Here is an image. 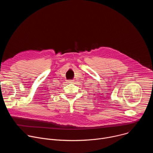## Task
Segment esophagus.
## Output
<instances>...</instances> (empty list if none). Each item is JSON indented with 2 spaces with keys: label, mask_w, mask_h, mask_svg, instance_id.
I'll use <instances>...</instances> for the list:
<instances>
[{
  "label": "esophagus",
  "mask_w": 153,
  "mask_h": 153,
  "mask_svg": "<svg viewBox=\"0 0 153 153\" xmlns=\"http://www.w3.org/2000/svg\"><path fill=\"white\" fill-rule=\"evenodd\" d=\"M74 81V80H68V82H70V83H71V82H73Z\"/></svg>",
  "instance_id": "1"
}]
</instances>
